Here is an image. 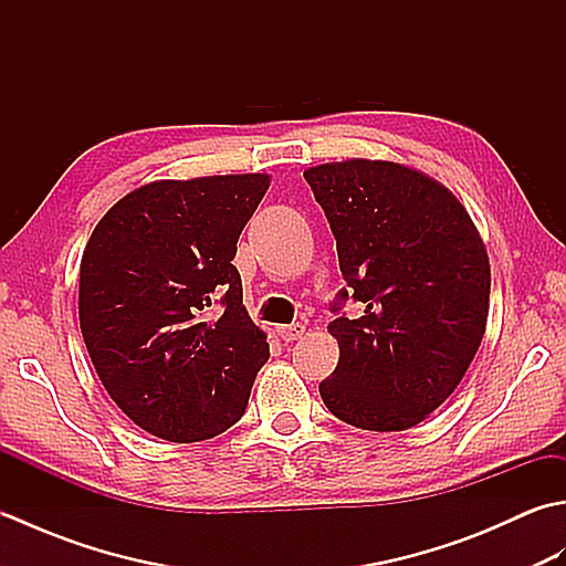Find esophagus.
<instances>
[{"instance_id": "obj_1", "label": "esophagus", "mask_w": 566, "mask_h": 566, "mask_svg": "<svg viewBox=\"0 0 566 566\" xmlns=\"http://www.w3.org/2000/svg\"><path fill=\"white\" fill-rule=\"evenodd\" d=\"M304 333H306L304 323H290V326H280V328H276V335H280V338H282L284 343H294V340L302 338Z\"/></svg>"}]
</instances>
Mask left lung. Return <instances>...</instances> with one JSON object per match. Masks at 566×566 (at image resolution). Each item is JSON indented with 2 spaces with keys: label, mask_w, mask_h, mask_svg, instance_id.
<instances>
[{
  "label": "left lung",
  "mask_w": 566,
  "mask_h": 566,
  "mask_svg": "<svg viewBox=\"0 0 566 566\" xmlns=\"http://www.w3.org/2000/svg\"><path fill=\"white\" fill-rule=\"evenodd\" d=\"M304 179L347 284L331 306L340 359L321 399L355 428H413L457 389L484 338L486 248L452 191L411 167L347 160L311 167ZM347 297L363 317L339 314Z\"/></svg>",
  "instance_id": "1"
}]
</instances>
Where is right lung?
I'll return each mask as SVG.
<instances>
[{"label":"right lung","instance_id":"1","mask_svg":"<svg viewBox=\"0 0 566 566\" xmlns=\"http://www.w3.org/2000/svg\"><path fill=\"white\" fill-rule=\"evenodd\" d=\"M268 175L163 179L106 211L80 264V328L114 403L150 436L238 423L270 345L233 264Z\"/></svg>","mask_w":566,"mask_h":566}]
</instances>
